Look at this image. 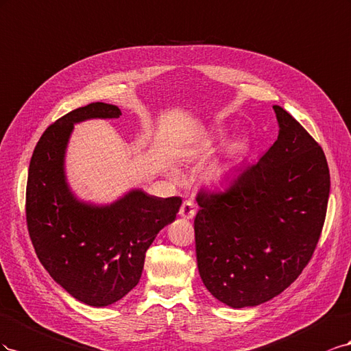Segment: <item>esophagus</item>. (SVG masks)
<instances>
[{
  "label": "esophagus",
  "instance_id": "obj_1",
  "mask_svg": "<svg viewBox=\"0 0 351 351\" xmlns=\"http://www.w3.org/2000/svg\"><path fill=\"white\" fill-rule=\"evenodd\" d=\"M179 215L185 219H193L195 216V204L191 199H186L184 204L181 206V210H179Z\"/></svg>",
  "mask_w": 351,
  "mask_h": 351
}]
</instances>
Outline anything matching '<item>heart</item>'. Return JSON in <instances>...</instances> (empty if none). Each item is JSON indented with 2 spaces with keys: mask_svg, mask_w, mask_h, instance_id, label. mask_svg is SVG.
I'll return each instance as SVG.
<instances>
[{
  "mask_svg": "<svg viewBox=\"0 0 351 351\" xmlns=\"http://www.w3.org/2000/svg\"><path fill=\"white\" fill-rule=\"evenodd\" d=\"M239 147L238 145H232L231 148H229L228 152V157L220 160V162H216L212 167H210L208 170V181L212 184H222L226 176L229 175V172H231V167H232V157L238 153ZM172 175L175 178H179V173L176 172V170H172Z\"/></svg>",
  "mask_w": 351,
  "mask_h": 351,
  "instance_id": "obj_1",
  "label": "heart"
}]
</instances>
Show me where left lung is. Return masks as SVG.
<instances>
[{
  "label": "left lung",
  "mask_w": 351,
  "mask_h": 351,
  "mask_svg": "<svg viewBox=\"0 0 351 351\" xmlns=\"http://www.w3.org/2000/svg\"><path fill=\"white\" fill-rule=\"evenodd\" d=\"M266 154L223 193H199L194 220L198 272L232 308L269 302L312 257L325 222L329 169L322 148L281 106Z\"/></svg>",
  "instance_id": "left-lung-1"
}]
</instances>
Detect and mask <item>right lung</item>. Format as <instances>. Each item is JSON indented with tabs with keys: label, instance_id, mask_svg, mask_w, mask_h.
Segmentation results:
<instances>
[{
	"label": "right lung",
	"instance_id": "1",
	"mask_svg": "<svg viewBox=\"0 0 351 351\" xmlns=\"http://www.w3.org/2000/svg\"><path fill=\"white\" fill-rule=\"evenodd\" d=\"M117 106L91 103L67 113L39 138L29 165L26 220L35 253L54 281L93 307L123 298L139 282L148 247L172 223L182 199L134 188L113 203L79 198L66 176L76 123L117 119Z\"/></svg>",
	"mask_w": 351,
	"mask_h": 351
}]
</instances>
